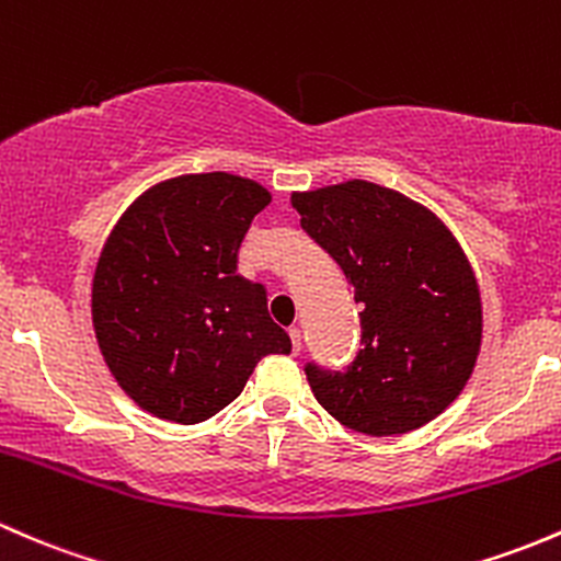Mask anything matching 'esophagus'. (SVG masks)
Segmentation results:
<instances>
[{
	"mask_svg": "<svg viewBox=\"0 0 561 561\" xmlns=\"http://www.w3.org/2000/svg\"><path fill=\"white\" fill-rule=\"evenodd\" d=\"M288 337H291V351L294 354H299V351H302V329L291 327L288 329Z\"/></svg>",
	"mask_w": 561,
	"mask_h": 561,
	"instance_id": "obj_1",
	"label": "esophagus"
}]
</instances>
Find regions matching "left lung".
Here are the masks:
<instances>
[{
	"label": "left lung",
	"mask_w": 561,
	"mask_h": 561,
	"mask_svg": "<svg viewBox=\"0 0 561 561\" xmlns=\"http://www.w3.org/2000/svg\"><path fill=\"white\" fill-rule=\"evenodd\" d=\"M291 205L362 305L354 362L305 365L316 400L362 435L419 430L459 397L481 348V294L459 242L435 213L367 181Z\"/></svg>",
	"instance_id": "obj_1"
}]
</instances>
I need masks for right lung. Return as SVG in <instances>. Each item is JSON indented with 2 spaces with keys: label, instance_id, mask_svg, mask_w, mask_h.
Listing matches in <instances>:
<instances>
[{
  "label": "right lung",
  "instance_id": "1",
  "mask_svg": "<svg viewBox=\"0 0 561 561\" xmlns=\"http://www.w3.org/2000/svg\"><path fill=\"white\" fill-rule=\"evenodd\" d=\"M270 192L227 172L159 183L121 216L91 288L96 343L142 410L199 424L238 400L291 340L262 283L238 275L240 242Z\"/></svg>",
  "mask_w": 561,
  "mask_h": 561
}]
</instances>
